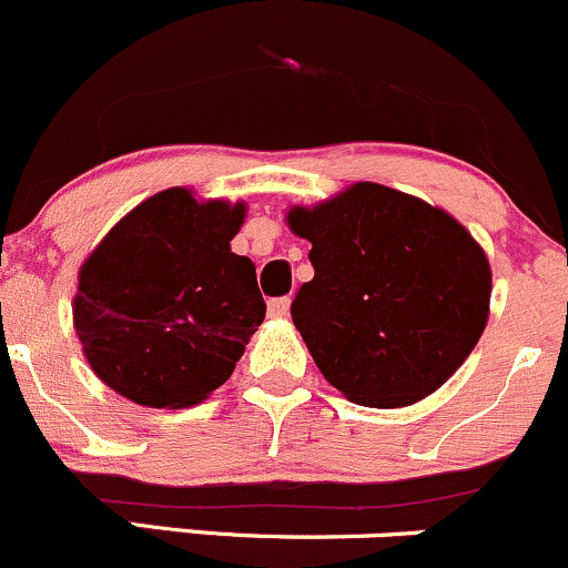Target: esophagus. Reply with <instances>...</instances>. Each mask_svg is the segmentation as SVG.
I'll use <instances>...</instances> for the list:
<instances>
[{
	"mask_svg": "<svg viewBox=\"0 0 568 568\" xmlns=\"http://www.w3.org/2000/svg\"><path fill=\"white\" fill-rule=\"evenodd\" d=\"M286 312H290V297H273V301L267 303V314H271V317H286Z\"/></svg>",
	"mask_w": 568,
	"mask_h": 568,
	"instance_id": "esophagus-1",
	"label": "esophagus"
}]
</instances>
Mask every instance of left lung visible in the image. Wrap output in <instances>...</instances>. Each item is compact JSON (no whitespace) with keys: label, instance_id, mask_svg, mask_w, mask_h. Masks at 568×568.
<instances>
[{"label":"left lung","instance_id":"left-lung-1","mask_svg":"<svg viewBox=\"0 0 568 568\" xmlns=\"http://www.w3.org/2000/svg\"><path fill=\"white\" fill-rule=\"evenodd\" d=\"M286 224L312 243L314 278L292 323L333 388L364 407L435 394L481 338L493 273L446 210L377 183H355Z\"/></svg>","mask_w":568,"mask_h":568}]
</instances>
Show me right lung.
<instances>
[{
    "label": "right lung",
    "mask_w": 568,
    "mask_h": 568,
    "mask_svg": "<svg viewBox=\"0 0 568 568\" xmlns=\"http://www.w3.org/2000/svg\"><path fill=\"white\" fill-rule=\"evenodd\" d=\"M245 204L166 189L133 207L79 271L73 327L92 372L144 407L199 405L224 385L265 301L232 254Z\"/></svg>",
    "instance_id": "right-lung-1"
}]
</instances>
